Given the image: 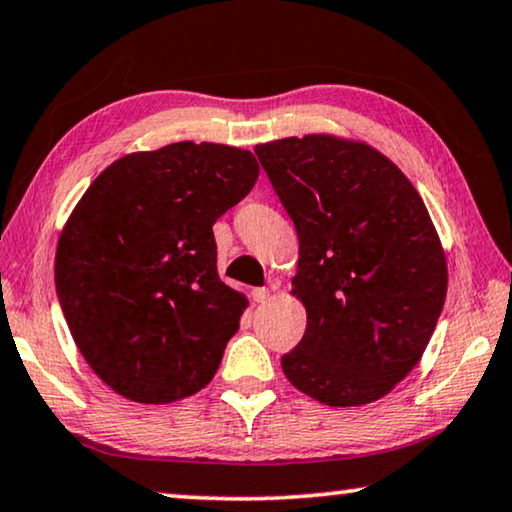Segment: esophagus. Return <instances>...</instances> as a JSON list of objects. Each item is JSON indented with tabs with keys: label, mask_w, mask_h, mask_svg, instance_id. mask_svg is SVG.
Here are the masks:
<instances>
[{
	"label": "esophagus",
	"mask_w": 512,
	"mask_h": 512,
	"mask_svg": "<svg viewBox=\"0 0 512 512\" xmlns=\"http://www.w3.org/2000/svg\"><path fill=\"white\" fill-rule=\"evenodd\" d=\"M251 297H254V302L270 300V288H254L251 290Z\"/></svg>",
	"instance_id": "1"
}]
</instances>
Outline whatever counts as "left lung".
I'll list each match as a JSON object with an SVG mask.
<instances>
[{
    "instance_id": "left-lung-1",
    "label": "left lung",
    "mask_w": 512,
    "mask_h": 512,
    "mask_svg": "<svg viewBox=\"0 0 512 512\" xmlns=\"http://www.w3.org/2000/svg\"><path fill=\"white\" fill-rule=\"evenodd\" d=\"M300 238L293 293L306 332L281 357L293 387L332 407L387 396L446 300V258L419 192L375 148L329 135L254 148Z\"/></svg>"
}]
</instances>
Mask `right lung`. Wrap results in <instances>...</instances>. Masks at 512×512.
<instances>
[{
	"label": "right lung",
	"instance_id": "obj_1",
	"mask_svg": "<svg viewBox=\"0 0 512 512\" xmlns=\"http://www.w3.org/2000/svg\"><path fill=\"white\" fill-rule=\"evenodd\" d=\"M254 155L178 141L102 171L59 238L54 283L77 348L135 403L206 387L247 300L219 279L212 224L251 192Z\"/></svg>",
	"mask_w": 512,
	"mask_h": 512
}]
</instances>
